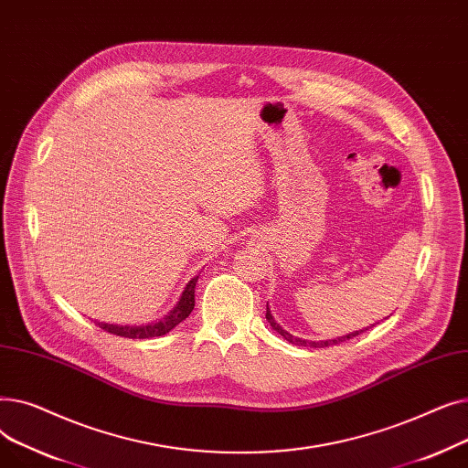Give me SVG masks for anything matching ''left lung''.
<instances>
[{
	"label": "left lung",
	"instance_id": "obj_1",
	"mask_svg": "<svg viewBox=\"0 0 468 468\" xmlns=\"http://www.w3.org/2000/svg\"><path fill=\"white\" fill-rule=\"evenodd\" d=\"M265 318H267V323L271 324V328L277 332V334H281L288 343H293V346H302V347H330V346H335V343H341V341H347V339H353V337H356V335H360L364 330H356V332H351V334H347V335H341V337H335V339H326V341H309V339H302V337H296V335H292L290 332H286L275 318H273V314H271V311H269V305H267V311H265ZM374 326V324H372Z\"/></svg>",
	"mask_w": 468,
	"mask_h": 468
}]
</instances>
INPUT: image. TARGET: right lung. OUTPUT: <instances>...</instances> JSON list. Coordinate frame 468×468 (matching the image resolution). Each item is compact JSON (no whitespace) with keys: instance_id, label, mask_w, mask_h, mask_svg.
<instances>
[{"instance_id":"obj_1","label":"right lung","mask_w":468,"mask_h":468,"mask_svg":"<svg viewBox=\"0 0 468 468\" xmlns=\"http://www.w3.org/2000/svg\"><path fill=\"white\" fill-rule=\"evenodd\" d=\"M199 281V277H193L178 300V303L172 307V311L168 314H165L163 318L150 324H142V326H131V324H108V323H96V326H101L102 330L121 335V337H129V339H147V337H159L168 334L172 328L178 326L180 323H184L186 318L191 314L193 307H195V284Z\"/></svg>"}]
</instances>
